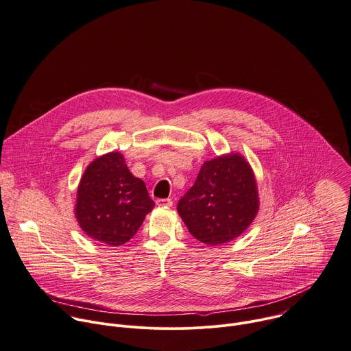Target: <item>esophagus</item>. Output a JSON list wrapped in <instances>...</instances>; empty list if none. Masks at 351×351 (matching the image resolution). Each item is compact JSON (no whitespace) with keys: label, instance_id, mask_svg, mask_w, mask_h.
Listing matches in <instances>:
<instances>
[{"label":"esophagus","instance_id":"34e87169","mask_svg":"<svg viewBox=\"0 0 351 351\" xmlns=\"http://www.w3.org/2000/svg\"><path fill=\"white\" fill-rule=\"evenodd\" d=\"M156 204L158 205V206H162V208H169V206H172V199L171 198H158L157 201H156Z\"/></svg>","mask_w":351,"mask_h":351}]
</instances>
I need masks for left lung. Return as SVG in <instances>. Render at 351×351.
<instances>
[{"label": "left lung", "instance_id": "left-lung-1", "mask_svg": "<svg viewBox=\"0 0 351 351\" xmlns=\"http://www.w3.org/2000/svg\"><path fill=\"white\" fill-rule=\"evenodd\" d=\"M258 209L256 175L237 152L205 161L194 186L178 204L190 234L208 246H220L242 235Z\"/></svg>", "mask_w": 351, "mask_h": 351}]
</instances>
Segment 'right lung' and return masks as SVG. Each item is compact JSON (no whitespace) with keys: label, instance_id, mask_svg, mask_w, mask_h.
<instances>
[{"label":"right lung","instance_id":"right-lung-1","mask_svg":"<svg viewBox=\"0 0 351 351\" xmlns=\"http://www.w3.org/2000/svg\"><path fill=\"white\" fill-rule=\"evenodd\" d=\"M154 208L142 179L134 176L119 152L94 158L84 169L75 202L82 231L108 246L128 242Z\"/></svg>","mask_w":351,"mask_h":351}]
</instances>
